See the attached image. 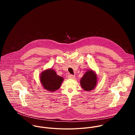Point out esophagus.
<instances>
[{"mask_svg": "<svg viewBox=\"0 0 135 135\" xmlns=\"http://www.w3.org/2000/svg\"><path fill=\"white\" fill-rule=\"evenodd\" d=\"M68 78L69 79H75V76L73 75H72V74H69V75H68Z\"/></svg>", "mask_w": 135, "mask_h": 135, "instance_id": "obj_1", "label": "esophagus"}]
</instances>
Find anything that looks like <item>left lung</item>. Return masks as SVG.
<instances>
[{
  "label": "left lung",
  "mask_w": 135,
  "mask_h": 135,
  "mask_svg": "<svg viewBox=\"0 0 135 135\" xmlns=\"http://www.w3.org/2000/svg\"><path fill=\"white\" fill-rule=\"evenodd\" d=\"M97 76L92 70H89L85 73L81 80V85L85 91L93 89L97 83Z\"/></svg>",
  "instance_id": "8db88e82"
}]
</instances>
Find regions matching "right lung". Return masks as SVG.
<instances>
[{
  "mask_svg": "<svg viewBox=\"0 0 135 135\" xmlns=\"http://www.w3.org/2000/svg\"><path fill=\"white\" fill-rule=\"evenodd\" d=\"M63 80L62 77L57 75L54 70L51 69L45 70L41 76V81L44 89L52 92L60 87Z\"/></svg>",
  "mask_w": 135,
  "mask_h": 135,
  "instance_id": "add662e5",
  "label": "right lung"
}]
</instances>
